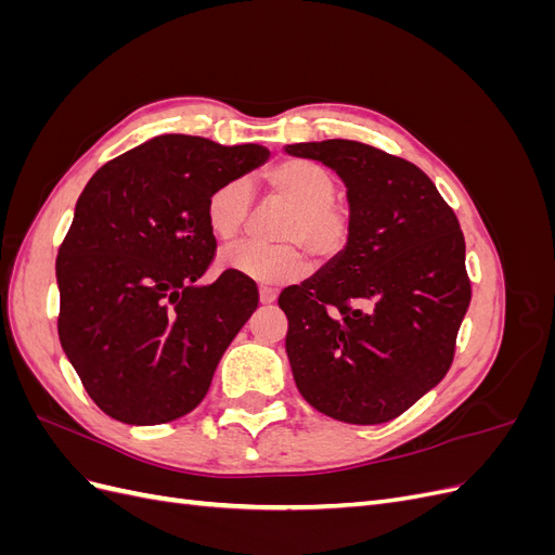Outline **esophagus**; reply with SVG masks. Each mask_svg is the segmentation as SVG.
Here are the masks:
<instances>
[{
    "label": "esophagus",
    "mask_w": 555,
    "mask_h": 555,
    "mask_svg": "<svg viewBox=\"0 0 555 555\" xmlns=\"http://www.w3.org/2000/svg\"><path fill=\"white\" fill-rule=\"evenodd\" d=\"M275 298H278V292H275V289H271V287H259V304H261V306L275 304Z\"/></svg>",
    "instance_id": "esophagus-1"
}]
</instances>
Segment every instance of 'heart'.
<instances>
[{"label":"heart","instance_id":"b5f03b06","mask_svg":"<svg viewBox=\"0 0 555 555\" xmlns=\"http://www.w3.org/2000/svg\"><path fill=\"white\" fill-rule=\"evenodd\" d=\"M266 192L289 210L278 238L284 245H233L217 255L227 273L263 282L289 284L308 273V255L317 261L338 259L351 241V215L335 204L338 184L333 176L306 159H284L263 178ZM249 212V192L243 180H227L206 201V224L217 241H233Z\"/></svg>","mask_w":555,"mask_h":555}]
</instances>
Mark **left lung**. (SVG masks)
Segmentation results:
<instances>
[{
	"label": "left lung",
	"mask_w": 555,
	"mask_h": 555,
	"mask_svg": "<svg viewBox=\"0 0 555 555\" xmlns=\"http://www.w3.org/2000/svg\"><path fill=\"white\" fill-rule=\"evenodd\" d=\"M347 188L351 241L287 287V357L310 405L345 424L391 422L447 375L469 306L456 215L414 164L359 141L284 145Z\"/></svg>",
	"instance_id": "left-lung-1"
}]
</instances>
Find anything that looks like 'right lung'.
Listing matches in <instances>:
<instances>
[{"mask_svg":"<svg viewBox=\"0 0 555 555\" xmlns=\"http://www.w3.org/2000/svg\"><path fill=\"white\" fill-rule=\"evenodd\" d=\"M255 143L164 133L104 164L60 247L57 333L99 410L129 426L192 412L257 310L255 282L201 275L215 255L206 201L268 162Z\"/></svg>","mask_w":555,"mask_h":555,"instance_id":"1","label":"right lung"}]
</instances>
